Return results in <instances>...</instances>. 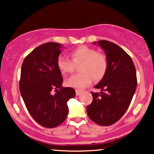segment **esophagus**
Returning a JSON list of instances; mask_svg holds the SVG:
<instances>
[{
	"mask_svg": "<svg viewBox=\"0 0 154 154\" xmlns=\"http://www.w3.org/2000/svg\"><path fill=\"white\" fill-rule=\"evenodd\" d=\"M82 93V91H79V90H76V95H79Z\"/></svg>",
	"mask_w": 154,
	"mask_h": 154,
	"instance_id": "esophagus-1",
	"label": "esophagus"
}]
</instances>
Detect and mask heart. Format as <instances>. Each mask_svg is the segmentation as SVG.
Returning a JSON list of instances; mask_svg holds the SVG:
<instances>
[{"instance_id":"b5f03b06","label":"heart","mask_w":154,"mask_h":154,"mask_svg":"<svg viewBox=\"0 0 154 154\" xmlns=\"http://www.w3.org/2000/svg\"><path fill=\"white\" fill-rule=\"evenodd\" d=\"M72 61L63 56L57 59L58 69L63 76L72 74L75 66L81 63L79 67L80 74L72 76L66 81L69 87L82 89L91 84L93 79L100 80L105 76L108 62L105 55L97 52L95 49L88 46H80L70 53Z\"/></svg>"}]
</instances>
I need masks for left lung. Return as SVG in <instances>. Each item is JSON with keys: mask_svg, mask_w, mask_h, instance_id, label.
Masks as SVG:
<instances>
[{"mask_svg": "<svg viewBox=\"0 0 154 154\" xmlns=\"http://www.w3.org/2000/svg\"><path fill=\"white\" fill-rule=\"evenodd\" d=\"M98 45L105 52L108 68L95 86L101 92L91 93L93 101L87 113L95 123L109 126L121 119L130 106L137 88L136 69L131 57L119 45L107 40L98 41Z\"/></svg>", "mask_w": 154, "mask_h": 154, "instance_id": "obj_1", "label": "left lung"}]
</instances>
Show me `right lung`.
I'll return each mask as SVG.
<instances>
[{
  "mask_svg": "<svg viewBox=\"0 0 154 154\" xmlns=\"http://www.w3.org/2000/svg\"><path fill=\"white\" fill-rule=\"evenodd\" d=\"M61 48L52 42L40 45L26 56L21 69L19 90L24 104L32 117L47 128H56L66 119L67 101L75 96L73 88L62 87L57 67Z\"/></svg>",
  "mask_w": 154,
  "mask_h": 154,
  "instance_id": "obj_1",
  "label": "right lung"
}]
</instances>
